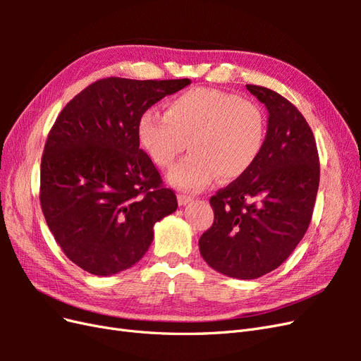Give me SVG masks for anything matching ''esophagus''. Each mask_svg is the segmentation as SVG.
Wrapping results in <instances>:
<instances>
[{"label":"esophagus","mask_w":361,"mask_h":361,"mask_svg":"<svg viewBox=\"0 0 361 361\" xmlns=\"http://www.w3.org/2000/svg\"><path fill=\"white\" fill-rule=\"evenodd\" d=\"M191 200H192L191 195L182 194V192H179V194H178V202H179V204H180V206H182V204H187V203H190Z\"/></svg>","instance_id":"34e87169"}]
</instances>
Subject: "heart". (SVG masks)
<instances>
[{"mask_svg":"<svg viewBox=\"0 0 361 361\" xmlns=\"http://www.w3.org/2000/svg\"><path fill=\"white\" fill-rule=\"evenodd\" d=\"M140 146L157 167L174 166L188 141L192 154L169 174L174 187L200 191L218 178H243L267 145L268 123L255 101L209 87L171 97L166 114L149 108L138 118Z\"/></svg>","mask_w":361,"mask_h":361,"instance_id":"b5f03b06","label":"heart"}]
</instances>
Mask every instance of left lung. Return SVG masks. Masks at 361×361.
<instances>
[{
	"mask_svg": "<svg viewBox=\"0 0 361 361\" xmlns=\"http://www.w3.org/2000/svg\"><path fill=\"white\" fill-rule=\"evenodd\" d=\"M247 89L269 113L267 145L253 169L212 195L214 224L199 239L207 265L243 280L268 274L292 255L307 232L319 187L307 120L277 92Z\"/></svg>",
	"mask_w": 361,
	"mask_h": 361,
	"instance_id": "obj_1",
	"label": "left lung"
}]
</instances>
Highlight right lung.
<instances>
[{"label":"right lung","instance_id":"obj_1","mask_svg":"<svg viewBox=\"0 0 361 361\" xmlns=\"http://www.w3.org/2000/svg\"><path fill=\"white\" fill-rule=\"evenodd\" d=\"M191 81H94L63 108L40 164V206L49 231L75 265L94 276L128 269L145 256L154 224L178 200L146 152L138 118Z\"/></svg>","mask_w":361,"mask_h":361}]
</instances>
